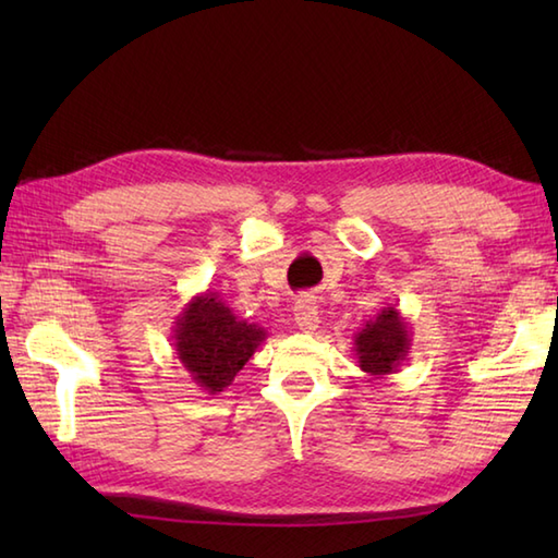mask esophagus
Segmentation results:
<instances>
[{"label":"esophagus","mask_w":558,"mask_h":558,"mask_svg":"<svg viewBox=\"0 0 558 558\" xmlns=\"http://www.w3.org/2000/svg\"><path fill=\"white\" fill-rule=\"evenodd\" d=\"M294 324L302 333H314L318 328V306L312 298H302L294 304Z\"/></svg>","instance_id":"obj_1"}]
</instances>
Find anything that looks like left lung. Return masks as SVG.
<instances>
[{"instance_id":"8db88e82","label":"left lung","mask_w":558,"mask_h":558,"mask_svg":"<svg viewBox=\"0 0 558 558\" xmlns=\"http://www.w3.org/2000/svg\"><path fill=\"white\" fill-rule=\"evenodd\" d=\"M352 338L360 369L369 376V381L396 374L412 345L410 324L396 306H384Z\"/></svg>"}]
</instances>
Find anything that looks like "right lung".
<instances>
[{
  "instance_id": "right-lung-1",
  "label": "right lung",
  "mask_w": 558,
  "mask_h": 558,
  "mask_svg": "<svg viewBox=\"0 0 558 558\" xmlns=\"http://www.w3.org/2000/svg\"><path fill=\"white\" fill-rule=\"evenodd\" d=\"M268 330L246 324L218 292H201L177 314L172 345L177 360L206 393H220L252 360Z\"/></svg>"
}]
</instances>
